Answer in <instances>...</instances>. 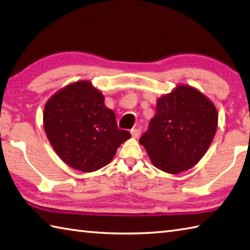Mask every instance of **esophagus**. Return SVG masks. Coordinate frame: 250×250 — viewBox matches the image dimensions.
<instances>
[{"mask_svg":"<svg viewBox=\"0 0 250 250\" xmlns=\"http://www.w3.org/2000/svg\"><path fill=\"white\" fill-rule=\"evenodd\" d=\"M131 135H132V137H134V139H137V137L141 135V130L140 129H132Z\"/></svg>","mask_w":250,"mask_h":250,"instance_id":"1","label":"esophagus"}]
</instances>
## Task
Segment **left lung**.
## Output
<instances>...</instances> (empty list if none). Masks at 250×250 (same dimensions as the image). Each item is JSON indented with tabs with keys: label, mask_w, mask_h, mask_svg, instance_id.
<instances>
[{
	"label": "left lung",
	"mask_w": 250,
	"mask_h": 250,
	"mask_svg": "<svg viewBox=\"0 0 250 250\" xmlns=\"http://www.w3.org/2000/svg\"><path fill=\"white\" fill-rule=\"evenodd\" d=\"M217 125L214 103L198 89L178 84L158 99L156 115L140 144L157 168L178 174L193 167L205 155Z\"/></svg>",
	"instance_id": "1"
}]
</instances>
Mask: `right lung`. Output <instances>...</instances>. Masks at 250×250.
I'll return each mask as SVG.
<instances>
[{
	"label": "right lung",
	"mask_w": 250,
	"mask_h": 250,
	"mask_svg": "<svg viewBox=\"0 0 250 250\" xmlns=\"http://www.w3.org/2000/svg\"><path fill=\"white\" fill-rule=\"evenodd\" d=\"M104 95L88 81L67 84L47 101L43 122L47 139L68 167L94 172L113 160L118 147L131 137L117 126Z\"/></svg>",
	"instance_id": "1"
}]
</instances>
